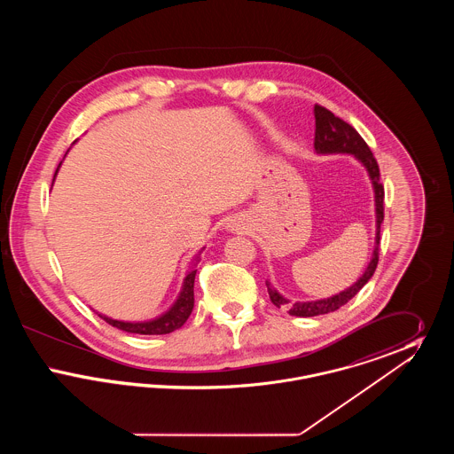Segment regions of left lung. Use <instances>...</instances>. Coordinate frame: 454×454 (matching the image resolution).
Listing matches in <instances>:
<instances>
[{
    "mask_svg": "<svg viewBox=\"0 0 454 454\" xmlns=\"http://www.w3.org/2000/svg\"><path fill=\"white\" fill-rule=\"evenodd\" d=\"M315 126H317V129H315V150L317 153H324V154L326 153H348V154H354L366 167L367 173L372 180L374 202H376V243H374L372 259L369 262L364 274L359 278V281L332 298L318 300V301H298L289 304V301L286 298H282L281 294L267 282V291H269L270 301L274 302L278 308L289 304L287 313L293 317H302V318L337 311L340 306L350 301L364 287V284L372 278V274L378 267V260H380V233H381V223L385 217V207H383L385 187L380 182V167H378L376 158L369 150L366 141L361 137V134L350 124H347L346 121L333 115L328 108L322 107V106H315Z\"/></svg>",
    "mask_w": 454,
    "mask_h": 454,
    "instance_id": "obj_1",
    "label": "left lung"
}]
</instances>
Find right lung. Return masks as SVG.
Here are the masks:
<instances>
[{"instance_id":"obj_1","label":"right lung","mask_w":454,"mask_h":454,"mask_svg":"<svg viewBox=\"0 0 454 454\" xmlns=\"http://www.w3.org/2000/svg\"><path fill=\"white\" fill-rule=\"evenodd\" d=\"M59 168V167H58ZM58 173V170H56ZM56 176V175H54ZM199 259V257H197ZM197 262V260H195ZM195 269L189 270L187 278L184 279V286H182V291L176 298V301L173 302L172 308L154 318L152 322H143V324H130V322H119V320H112L108 317L104 315H98L100 318H104L108 325L119 328V330H124V332H129V333H139V335H163V333H170L173 330L180 328L182 325L187 322V318L191 317L192 313V308H194V281H195Z\"/></svg>"}]
</instances>
